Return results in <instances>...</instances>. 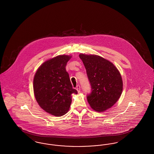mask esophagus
Instances as JSON below:
<instances>
[{
	"label": "esophagus",
	"instance_id": "obj_1",
	"mask_svg": "<svg viewBox=\"0 0 154 154\" xmlns=\"http://www.w3.org/2000/svg\"><path fill=\"white\" fill-rule=\"evenodd\" d=\"M76 89L78 91V92H80L81 87L80 85H77L76 87Z\"/></svg>",
	"mask_w": 154,
	"mask_h": 154
}]
</instances>
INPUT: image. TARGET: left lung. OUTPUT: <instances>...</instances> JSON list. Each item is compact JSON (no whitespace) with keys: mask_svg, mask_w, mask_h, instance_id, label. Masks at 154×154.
<instances>
[{"mask_svg":"<svg viewBox=\"0 0 154 154\" xmlns=\"http://www.w3.org/2000/svg\"><path fill=\"white\" fill-rule=\"evenodd\" d=\"M86 69L91 91L87 96L91 107L102 112L111 107L122 91V80L117 69L101 57L80 54Z\"/></svg>","mask_w":154,"mask_h":154,"instance_id":"obj_1","label":"left lung"}]
</instances>
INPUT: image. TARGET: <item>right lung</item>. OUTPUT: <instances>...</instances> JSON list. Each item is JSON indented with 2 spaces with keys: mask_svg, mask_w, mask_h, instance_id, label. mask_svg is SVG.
<instances>
[{
  "mask_svg": "<svg viewBox=\"0 0 154 154\" xmlns=\"http://www.w3.org/2000/svg\"><path fill=\"white\" fill-rule=\"evenodd\" d=\"M71 57L59 55L40 66L33 80V90L39 106L46 112L57 117L67 113L72 103L71 95L77 94L73 88L66 71Z\"/></svg>",
  "mask_w": 154,
  "mask_h": 154,
  "instance_id": "obj_1",
  "label": "right lung"
}]
</instances>
